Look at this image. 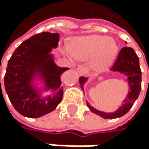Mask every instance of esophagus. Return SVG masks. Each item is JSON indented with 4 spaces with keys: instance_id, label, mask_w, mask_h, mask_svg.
<instances>
[{
    "instance_id": "34e87169",
    "label": "esophagus",
    "mask_w": 149,
    "mask_h": 149,
    "mask_svg": "<svg viewBox=\"0 0 149 149\" xmlns=\"http://www.w3.org/2000/svg\"><path fill=\"white\" fill-rule=\"evenodd\" d=\"M77 71L79 74V76H85L86 73H87V69H86L85 67L79 66V67L77 68Z\"/></svg>"
}]
</instances>
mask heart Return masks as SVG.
Segmentation results:
<instances>
[{
    "instance_id": "b5f03b06",
    "label": "heart",
    "mask_w": 149,
    "mask_h": 149,
    "mask_svg": "<svg viewBox=\"0 0 149 149\" xmlns=\"http://www.w3.org/2000/svg\"><path fill=\"white\" fill-rule=\"evenodd\" d=\"M70 58L81 61L90 59L89 67L92 70L101 72L105 70L115 60L118 45L115 40L106 36L92 35L74 40L70 51L67 50Z\"/></svg>"
}]
</instances>
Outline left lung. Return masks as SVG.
Masks as SVG:
<instances>
[{
  "label": "left lung",
  "mask_w": 149,
  "mask_h": 149,
  "mask_svg": "<svg viewBox=\"0 0 149 149\" xmlns=\"http://www.w3.org/2000/svg\"><path fill=\"white\" fill-rule=\"evenodd\" d=\"M111 71L123 74L127 78L126 81L128 82L129 89L122 105L116 111L112 113H105L103 111L96 110L87 101V106L88 107V109L92 113L99 115L104 119H116L126 114L130 108L132 107L134 102L137 100L141 89V70L139 68V59L131 47H123L120 51L118 58L111 68ZM88 80V78H79L80 88L83 92L84 86Z\"/></svg>",
  "instance_id": "left-lung-1"
}]
</instances>
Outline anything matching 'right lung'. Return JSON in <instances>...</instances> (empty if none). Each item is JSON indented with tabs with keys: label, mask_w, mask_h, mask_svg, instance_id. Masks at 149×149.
Masks as SVG:
<instances>
[{
	"label": "right lung",
	"mask_w": 149,
	"mask_h": 149,
	"mask_svg": "<svg viewBox=\"0 0 149 149\" xmlns=\"http://www.w3.org/2000/svg\"><path fill=\"white\" fill-rule=\"evenodd\" d=\"M59 41L58 33L35 35L17 48L8 61L5 90L16 111L25 117L44 116L55 110L62 100L61 76L69 68L54 62L52 51ZM47 92L50 95H43Z\"/></svg>",
	"instance_id": "right-lung-1"
}]
</instances>
